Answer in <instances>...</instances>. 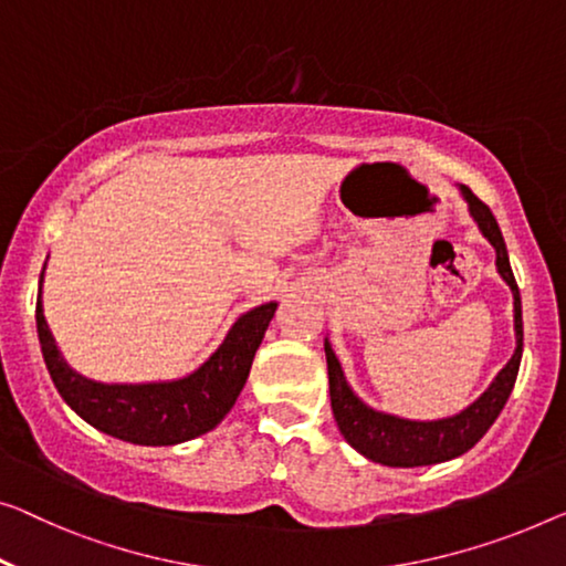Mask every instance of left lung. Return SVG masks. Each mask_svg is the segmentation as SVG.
I'll return each instance as SVG.
<instances>
[{"mask_svg":"<svg viewBox=\"0 0 566 566\" xmlns=\"http://www.w3.org/2000/svg\"><path fill=\"white\" fill-rule=\"evenodd\" d=\"M462 200L468 202V213L475 221L483 239L495 249V269L501 280L511 286L513 294V333H516V350L509 364H505L491 386L468 403L465 409L452 417L442 419H407L396 417L389 411H378L353 391L345 378V370L337 360L331 337H325V358H327V378H331V403L337 421V429L353 450H358L370 462H381L386 468H421L437 465L452 458L465 454L475 447L509 401L516 384L521 353H524V317H521V294L518 284L513 280L509 251H505L503 233L499 229L491 208L483 200L472 196L468 185H458Z\"/></svg>","mask_w":566,"mask_h":566,"instance_id":"left-lung-1","label":"left lung"}]
</instances>
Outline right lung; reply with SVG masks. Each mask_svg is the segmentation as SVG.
<instances>
[{"mask_svg":"<svg viewBox=\"0 0 566 566\" xmlns=\"http://www.w3.org/2000/svg\"><path fill=\"white\" fill-rule=\"evenodd\" d=\"M45 266L40 274L35 310L40 348L57 394L75 415L98 432L145 447H172L196 440L221 424L247 386L251 364L276 312L274 300L235 317L221 345L190 374L167 381L106 384L71 368L57 348L42 310Z\"/></svg>","mask_w":566,"mask_h":566,"instance_id":"right-lung-1","label":"right lung"}]
</instances>
